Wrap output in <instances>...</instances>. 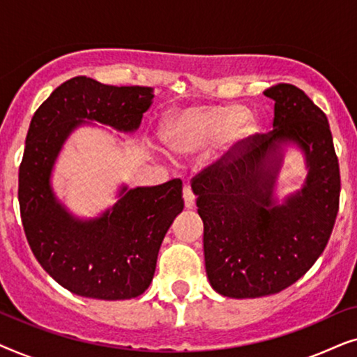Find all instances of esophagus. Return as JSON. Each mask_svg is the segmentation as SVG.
<instances>
[{
	"label": "esophagus",
	"instance_id": "esophagus-1",
	"mask_svg": "<svg viewBox=\"0 0 357 357\" xmlns=\"http://www.w3.org/2000/svg\"><path fill=\"white\" fill-rule=\"evenodd\" d=\"M183 202L187 209H192L195 206V193L190 185H185L183 187Z\"/></svg>",
	"mask_w": 357,
	"mask_h": 357
}]
</instances>
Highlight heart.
<instances>
[{
    "mask_svg": "<svg viewBox=\"0 0 357 357\" xmlns=\"http://www.w3.org/2000/svg\"><path fill=\"white\" fill-rule=\"evenodd\" d=\"M257 120L242 105H199L174 112L162 121V135L175 153L192 154L219 139L221 153L247 139Z\"/></svg>",
    "mask_w": 357,
    "mask_h": 357,
    "instance_id": "1",
    "label": "heart"
}]
</instances>
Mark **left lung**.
<instances>
[{"label": "left lung", "mask_w": 357, "mask_h": 357, "mask_svg": "<svg viewBox=\"0 0 357 357\" xmlns=\"http://www.w3.org/2000/svg\"><path fill=\"white\" fill-rule=\"evenodd\" d=\"M273 130L234 146L192 178L203 219L204 265L213 289L247 299L276 294L305 275L325 250L340 206V164L326 115L299 87L271 86ZM305 151V188L282 205L271 198L277 143Z\"/></svg>", "instance_id": "1"}]
</instances>
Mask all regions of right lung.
Returning <instances> with one entry per match:
<instances>
[{
  "mask_svg": "<svg viewBox=\"0 0 357 357\" xmlns=\"http://www.w3.org/2000/svg\"><path fill=\"white\" fill-rule=\"evenodd\" d=\"M153 89L109 86L86 76L63 82L38 107L19 165V208L31 250L43 270L73 294L100 301L138 297L153 281L160 243L182 213V180L121 188L115 206L94 221L75 219L50 187L53 162L76 126L94 120L133 131Z\"/></svg>",
  "mask_w": 357,
  "mask_h": 357,
  "instance_id": "right-lung-1",
  "label": "right lung"
}]
</instances>
